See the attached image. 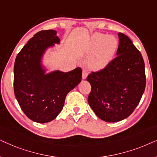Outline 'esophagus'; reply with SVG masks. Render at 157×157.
I'll use <instances>...</instances> for the list:
<instances>
[{
	"mask_svg": "<svg viewBox=\"0 0 157 157\" xmlns=\"http://www.w3.org/2000/svg\"><path fill=\"white\" fill-rule=\"evenodd\" d=\"M87 76H88V72H87L86 70H83V72H82V78H83V79H86V78Z\"/></svg>",
	"mask_w": 157,
	"mask_h": 157,
	"instance_id": "1",
	"label": "esophagus"
}]
</instances>
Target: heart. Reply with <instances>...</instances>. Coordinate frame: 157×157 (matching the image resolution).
<instances>
[{
	"label": "heart",
	"mask_w": 157,
	"mask_h": 157,
	"mask_svg": "<svg viewBox=\"0 0 157 157\" xmlns=\"http://www.w3.org/2000/svg\"><path fill=\"white\" fill-rule=\"evenodd\" d=\"M117 47L118 41L114 36L94 33L86 50L87 55L91 56L88 63L89 68L99 70L106 67L113 58Z\"/></svg>",
	"instance_id": "obj_1"
}]
</instances>
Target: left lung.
Masks as SVG:
<instances>
[{
	"label": "left lung",
	"mask_w": 157,
	"mask_h": 157,
	"mask_svg": "<svg viewBox=\"0 0 157 157\" xmlns=\"http://www.w3.org/2000/svg\"><path fill=\"white\" fill-rule=\"evenodd\" d=\"M117 56L104 69L91 72L88 102L96 115L106 122L121 121L132 114L146 86L145 66L140 51L125 34L119 33Z\"/></svg>",
	"instance_id": "obj_1"
}]
</instances>
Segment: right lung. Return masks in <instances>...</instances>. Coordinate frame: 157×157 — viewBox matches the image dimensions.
<instances>
[{
  "mask_svg": "<svg viewBox=\"0 0 157 157\" xmlns=\"http://www.w3.org/2000/svg\"><path fill=\"white\" fill-rule=\"evenodd\" d=\"M54 30L36 33L17 55L14 64V94L21 109L32 121L47 123L63 109L66 96L81 81L80 67L68 72L46 74L42 58L60 38Z\"/></svg>",
  "mask_w": 157,
  "mask_h": 157,
  "instance_id": "right-lung-1",
  "label": "right lung"
}]
</instances>
